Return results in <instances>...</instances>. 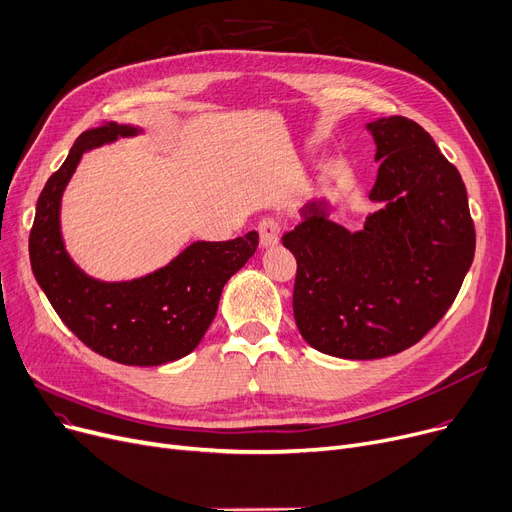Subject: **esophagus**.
Returning <instances> with one entry per match:
<instances>
[{
    "instance_id": "1",
    "label": "esophagus",
    "mask_w": 512,
    "mask_h": 512,
    "mask_svg": "<svg viewBox=\"0 0 512 512\" xmlns=\"http://www.w3.org/2000/svg\"><path fill=\"white\" fill-rule=\"evenodd\" d=\"M281 231H283V223H281V221H277V219H273V217L262 219V221H260V225H258V233H260V244H262V248L275 246V244L279 242Z\"/></svg>"
}]
</instances>
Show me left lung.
Listing matches in <instances>:
<instances>
[{
  "label": "left lung",
  "instance_id": "obj_1",
  "mask_svg": "<svg viewBox=\"0 0 512 512\" xmlns=\"http://www.w3.org/2000/svg\"><path fill=\"white\" fill-rule=\"evenodd\" d=\"M380 163L370 200L380 210L351 233L312 200L283 235L297 260L293 316L314 349L378 359L415 345L446 314L475 254L461 173L413 119L366 126Z\"/></svg>",
  "mask_w": 512,
  "mask_h": 512
}]
</instances>
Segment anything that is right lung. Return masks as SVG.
Wrapping results in <instances>:
<instances>
[{
  "label": "right lung",
  "instance_id": "right-lung-1",
  "mask_svg": "<svg viewBox=\"0 0 512 512\" xmlns=\"http://www.w3.org/2000/svg\"><path fill=\"white\" fill-rule=\"evenodd\" d=\"M140 128L105 124L78 136L37 200L28 237L33 275L57 316L95 353L126 366H163L192 353L213 322L225 283L258 248V233L194 242L167 266L134 281L88 277L66 252L62 196L84 153Z\"/></svg>",
  "mask_w": 512,
  "mask_h": 512
}]
</instances>
